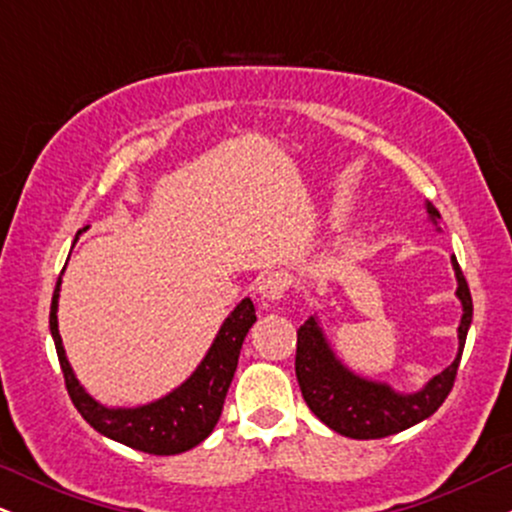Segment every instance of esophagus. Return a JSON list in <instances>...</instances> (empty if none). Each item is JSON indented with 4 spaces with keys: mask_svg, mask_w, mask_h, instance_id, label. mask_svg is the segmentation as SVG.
Masks as SVG:
<instances>
[{
    "mask_svg": "<svg viewBox=\"0 0 512 512\" xmlns=\"http://www.w3.org/2000/svg\"><path fill=\"white\" fill-rule=\"evenodd\" d=\"M289 284H291L289 274L267 272L260 281H257V293H260L264 301H279V298H284V293H286V289H289Z\"/></svg>",
    "mask_w": 512,
    "mask_h": 512,
    "instance_id": "obj_1",
    "label": "esophagus"
}]
</instances>
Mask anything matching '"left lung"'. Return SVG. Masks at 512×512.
Instances as JSON below:
<instances>
[{"mask_svg": "<svg viewBox=\"0 0 512 512\" xmlns=\"http://www.w3.org/2000/svg\"><path fill=\"white\" fill-rule=\"evenodd\" d=\"M426 214L436 231H440V214L431 202H426ZM450 262L457 279L455 296L462 305L460 327H457V356L443 373L433 375L421 390L399 392L392 385L354 373L334 354L317 315H310L303 322L296 342V378L305 404L322 424L346 438L373 440L407 431L436 414L455 383L464 342H467L469 325H472L469 286L455 255Z\"/></svg>", "mask_w": 512, "mask_h": 512, "instance_id": "left-lung-1", "label": "left lung"}]
</instances>
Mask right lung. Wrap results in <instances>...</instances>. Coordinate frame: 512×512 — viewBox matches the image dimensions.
Listing matches in <instances>:
<instances>
[{"instance_id":"obj_1","label":"right lung","mask_w":512,"mask_h":512,"mask_svg":"<svg viewBox=\"0 0 512 512\" xmlns=\"http://www.w3.org/2000/svg\"><path fill=\"white\" fill-rule=\"evenodd\" d=\"M60 291L62 276L57 279L55 293H52L50 334L57 358H60L69 397L86 419V424H91L105 438L117 440V443L139 452H149V455H178V452L192 450L214 431L223 409V399H226L233 373L238 368L245 334L257 320L255 305L250 298H243L223 320L209 351L185 383L170 390L168 395L139 404V407H105L88 395L86 387L79 383L67 351H64L60 325H57Z\"/></svg>"}]
</instances>
